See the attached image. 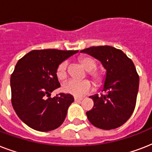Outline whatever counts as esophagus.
<instances>
[{"label":"esophagus","instance_id":"obj_1","mask_svg":"<svg viewBox=\"0 0 152 152\" xmlns=\"http://www.w3.org/2000/svg\"><path fill=\"white\" fill-rule=\"evenodd\" d=\"M74 100L76 102H80L81 100H83V98H78V97H75L74 98Z\"/></svg>","mask_w":152,"mask_h":152}]
</instances>
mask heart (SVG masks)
Wrapping results in <instances>:
<instances>
[{
  "label": "heart",
  "mask_w": 152,
  "mask_h": 152,
  "mask_svg": "<svg viewBox=\"0 0 152 152\" xmlns=\"http://www.w3.org/2000/svg\"><path fill=\"white\" fill-rule=\"evenodd\" d=\"M80 62L84 69L88 71V74L92 79L93 82L96 86H99L103 80V76L100 72L95 71L96 68V62L90 57H81ZM56 75L60 80H64L67 77V62L63 61L58 65L56 71ZM92 89V85L90 81L84 80L82 81H76L74 80H69L63 83L62 91L64 92L80 97L85 95Z\"/></svg>",
  "instance_id": "b5f03b06"
}]
</instances>
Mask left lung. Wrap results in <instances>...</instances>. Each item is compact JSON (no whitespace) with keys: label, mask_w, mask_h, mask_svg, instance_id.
Instances as JSON below:
<instances>
[{"label":"left lung","mask_w":152,"mask_h":152,"mask_svg":"<svg viewBox=\"0 0 152 152\" xmlns=\"http://www.w3.org/2000/svg\"><path fill=\"white\" fill-rule=\"evenodd\" d=\"M81 53L99 60L106 70L100 96H90L94 106L86 114L94 126L113 129L125 124L134 111L139 89V76L133 62L113 46H92Z\"/></svg>","instance_id":"1"}]
</instances>
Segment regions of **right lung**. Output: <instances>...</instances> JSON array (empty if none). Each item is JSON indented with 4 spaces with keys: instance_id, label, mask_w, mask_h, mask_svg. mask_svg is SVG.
<instances>
[{
    "instance_id": "add662e5",
    "label": "right lung",
    "mask_w": 152,
    "mask_h": 152,
    "mask_svg": "<svg viewBox=\"0 0 152 152\" xmlns=\"http://www.w3.org/2000/svg\"><path fill=\"white\" fill-rule=\"evenodd\" d=\"M77 52L32 50L18 61L10 80L12 104L18 117L30 128L48 132L64 122L73 96L60 93L50 98V95L61 87L56 75L58 65Z\"/></svg>"
}]
</instances>
